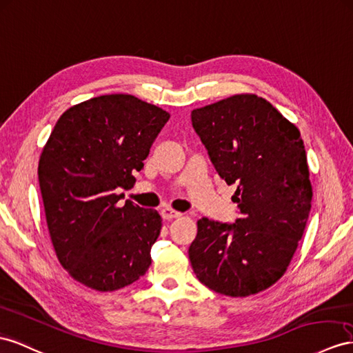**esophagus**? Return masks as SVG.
I'll return each mask as SVG.
<instances>
[{
	"label": "esophagus",
	"mask_w": 353,
	"mask_h": 353,
	"mask_svg": "<svg viewBox=\"0 0 353 353\" xmlns=\"http://www.w3.org/2000/svg\"><path fill=\"white\" fill-rule=\"evenodd\" d=\"M161 216H162V219L171 221V219L180 218V216H182V213H179V212L173 210V209H162V210H161Z\"/></svg>",
	"instance_id": "34e87169"
}]
</instances>
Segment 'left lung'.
Wrapping results in <instances>:
<instances>
[{"label":"left lung","instance_id":"8db88e82","mask_svg":"<svg viewBox=\"0 0 353 353\" xmlns=\"http://www.w3.org/2000/svg\"><path fill=\"white\" fill-rule=\"evenodd\" d=\"M192 126L218 174L236 185L240 218H203L189 246L196 279L212 291L248 296L285 274L312 207L300 130L267 99L237 94L195 108Z\"/></svg>","mask_w":353,"mask_h":353}]
</instances>
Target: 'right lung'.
<instances>
[{
  "instance_id": "add662e5",
  "label": "right lung",
  "mask_w": 353,
  "mask_h": 353,
  "mask_svg": "<svg viewBox=\"0 0 353 353\" xmlns=\"http://www.w3.org/2000/svg\"><path fill=\"white\" fill-rule=\"evenodd\" d=\"M170 113L128 94L90 98L55 123L39 161L50 240L68 274L99 292L139 280L152 263L162 219L117 189L135 183Z\"/></svg>"
}]
</instances>
